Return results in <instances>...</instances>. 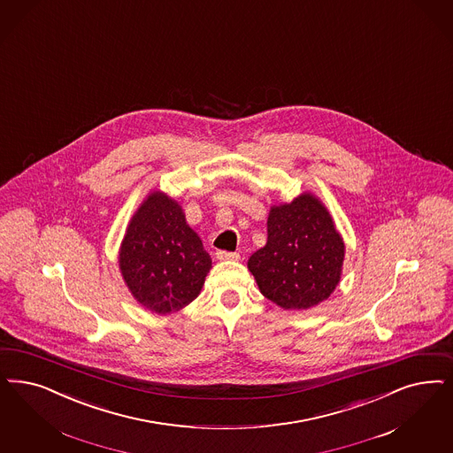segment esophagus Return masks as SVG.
<instances>
[{
    "label": "esophagus",
    "mask_w": 453,
    "mask_h": 453,
    "mask_svg": "<svg viewBox=\"0 0 453 453\" xmlns=\"http://www.w3.org/2000/svg\"><path fill=\"white\" fill-rule=\"evenodd\" d=\"M216 257L219 261H239V254L237 252H227V250H218Z\"/></svg>",
    "instance_id": "obj_1"
}]
</instances>
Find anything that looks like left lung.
Returning a JSON list of instances; mask_svg holds the SVG:
<instances>
[{
    "label": "left lung",
    "instance_id": "obj_1",
    "mask_svg": "<svg viewBox=\"0 0 453 453\" xmlns=\"http://www.w3.org/2000/svg\"><path fill=\"white\" fill-rule=\"evenodd\" d=\"M344 241L319 197L306 190L274 203L267 242L248 261L263 296L282 310H310L326 301L342 280Z\"/></svg>",
    "mask_w": 453,
    "mask_h": 453
}]
</instances>
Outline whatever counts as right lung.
Listing matches in <instances>:
<instances>
[{"label":"right lung","mask_w":453,"mask_h":453,"mask_svg":"<svg viewBox=\"0 0 453 453\" xmlns=\"http://www.w3.org/2000/svg\"><path fill=\"white\" fill-rule=\"evenodd\" d=\"M212 259L186 220L182 205L150 190L130 219L119 269L134 299L149 311H180L199 296Z\"/></svg>","instance_id":"1"}]
</instances>
